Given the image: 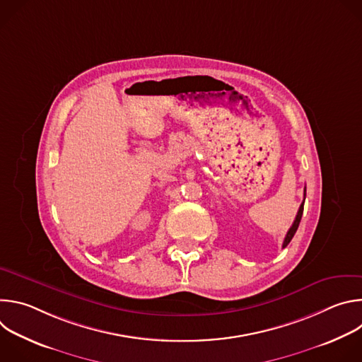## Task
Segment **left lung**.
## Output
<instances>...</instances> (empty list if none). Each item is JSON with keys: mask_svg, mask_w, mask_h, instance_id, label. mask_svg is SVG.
<instances>
[{"mask_svg": "<svg viewBox=\"0 0 362 362\" xmlns=\"http://www.w3.org/2000/svg\"><path fill=\"white\" fill-rule=\"evenodd\" d=\"M303 203H305V199H303V202L300 203L299 211H298V214H296V218H295L292 226L289 228V230H288V233H286V236H285V240H284L282 247H286V246H288V243L292 240V238H293V235H295V232H296V229H298V226H299V222H300V218H302V214H303Z\"/></svg>", "mask_w": 362, "mask_h": 362, "instance_id": "left-lung-1", "label": "left lung"}]
</instances>
